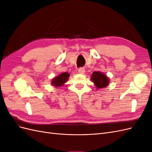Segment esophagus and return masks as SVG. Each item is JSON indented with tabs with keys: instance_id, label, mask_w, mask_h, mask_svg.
<instances>
[{
	"instance_id": "esophagus-1",
	"label": "esophagus",
	"mask_w": 152,
	"mask_h": 152,
	"mask_svg": "<svg viewBox=\"0 0 152 152\" xmlns=\"http://www.w3.org/2000/svg\"><path fill=\"white\" fill-rule=\"evenodd\" d=\"M79 72L80 73H81V74H83V73H84V72H85V69L84 68H79Z\"/></svg>"
}]
</instances>
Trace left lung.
<instances>
[{
  "instance_id": "obj_1",
  "label": "left lung",
  "mask_w": 152,
  "mask_h": 152,
  "mask_svg": "<svg viewBox=\"0 0 152 152\" xmlns=\"http://www.w3.org/2000/svg\"><path fill=\"white\" fill-rule=\"evenodd\" d=\"M91 80L97 88H103L109 84V79L100 72H94L91 76Z\"/></svg>"
}]
</instances>
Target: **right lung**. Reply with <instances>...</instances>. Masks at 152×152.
<instances>
[{"label":"right lung","instance_id":"right-lung-1","mask_svg":"<svg viewBox=\"0 0 152 152\" xmlns=\"http://www.w3.org/2000/svg\"><path fill=\"white\" fill-rule=\"evenodd\" d=\"M69 76H70V75L68 73V72L62 73L59 76L54 78L51 83L55 87L62 86L65 82H67Z\"/></svg>","mask_w":152,"mask_h":152}]
</instances>
